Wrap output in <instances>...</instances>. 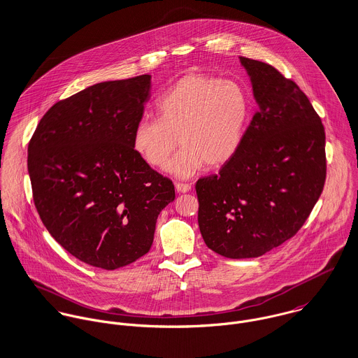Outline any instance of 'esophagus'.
I'll return each mask as SVG.
<instances>
[{"mask_svg":"<svg viewBox=\"0 0 358 358\" xmlns=\"http://www.w3.org/2000/svg\"><path fill=\"white\" fill-rule=\"evenodd\" d=\"M175 187H176V190L179 192V193H187V192H190L192 190V186L189 185V183H176L175 185Z\"/></svg>","mask_w":358,"mask_h":358,"instance_id":"obj_1","label":"esophagus"}]
</instances>
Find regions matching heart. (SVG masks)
<instances>
[{
	"instance_id": "1",
	"label": "heart",
	"mask_w": 358,
	"mask_h": 358,
	"mask_svg": "<svg viewBox=\"0 0 358 358\" xmlns=\"http://www.w3.org/2000/svg\"><path fill=\"white\" fill-rule=\"evenodd\" d=\"M250 120L251 99L241 84L190 74L158 101L157 117L136 124L132 148L149 165L162 166L179 139L182 146L166 171L187 179L205 162L222 166L238 153Z\"/></svg>"
}]
</instances>
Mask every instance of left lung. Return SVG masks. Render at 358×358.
Here are the masks:
<instances>
[{
	"mask_svg": "<svg viewBox=\"0 0 358 358\" xmlns=\"http://www.w3.org/2000/svg\"><path fill=\"white\" fill-rule=\"evenodd\" d=\"M240 62L257 111L238 153L196 183L205 244L231 259L264 255L294 237L327 175L324 125L303 91L267 63Z\"/></svg>",
	"mask_w": 358,
	"mask_h": 358,
	"instance_id": "left-lung-1",
	"label": "left lung"
}]
</instances>
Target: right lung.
Listing matches in <instances>:
<instances>
[{"label":"right lung","mask_w":358,"mask_h":358,"mask_svg":"<svg viewBox=\"0 0 358 358\" xmlns=\"http://www.w3.org/2000/svg\"><path fill=\"white\" fill-rule=\"evenodd\" d=\"M152 76L104 81L55 103L27 149L33 200L52 237L81 262L114 270L146 255L175 200L132 148Z\"/></svg>","instance_id":"right-lung-1"}]
</instances>
